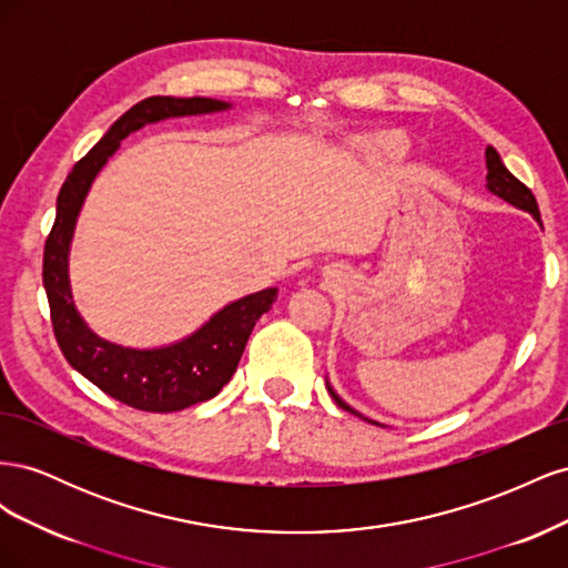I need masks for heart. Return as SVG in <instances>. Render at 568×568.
<instances>
[{"instance_id":"heart-1","label":"heart","mask_w":568,"mask_h":568,"mask_svg":"<svg viewBox=\"0 0 568 568\" xmlns=\"http://www.w3.org/2000/svg\"><path fill=\"white\" fill-rule=\"evenodd\" d=\"M379 146H382V149H395L398 144H395L393 140H379Z\"/></svg>"}]
</instances>
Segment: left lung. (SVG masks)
Segmentation results:
<instances>
[{"instance_id": "8db88e82", "label": "left lung", "mask_w": 568, "mask_h": 568, "mask_svg": "<svg viewBox=\"0 0 568 568\" xmlns=\"http://www.w3.org/2000/svg\"><path fill=\"white\" fill-rule=\"evenodd\" d=\"M486 165H488V189H490V192L497 194L500 199H505V201H509L511 205H517V209H524V211L532 213V217L540 222V211H538L536 196H532V192L521 180H517V178L509 173V170L505 168V163L500 161V153H497L493 146L486 149ZM332 398L336 400V405L341 409L351 412V415H357V412L353 407H348L346 403H343L334 390H332ZM372 424H376V422H372Z\"/></svg>"}]
</instances>
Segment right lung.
<instances>
[{"mask_svg":"<svg viewBox=\"0 0 568 568\" xmlns=\"http://www.w3.org/2000/svg\"><path fill=\"white\" fill-rule=\"evenodd\" d=\"M222 109H227V104L203 97H149L134 104L68 173L57 199L54 227L44 242L42 282L51 326H54L63 357L84 379H90L111 398L142 412H178L215 398L236 372L253 326L257 317L270 311L272 301L277 298V288L257 291L230 303L196 334L175 346L156 351L120 348L92 334L88 324L80 320L71 288H68V246H71L75 217L90 192V184L101 165L113 156L120 140L146 123H156L170 115H194Z\"/></svg>","mask_w":568,"mask_h":568,"instance_id":"1","label":"right lung"}]
</instances>
